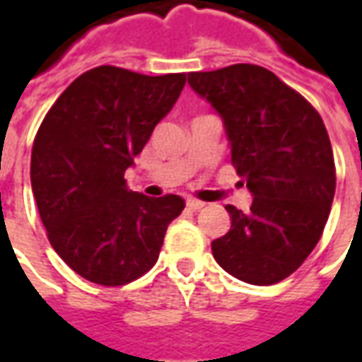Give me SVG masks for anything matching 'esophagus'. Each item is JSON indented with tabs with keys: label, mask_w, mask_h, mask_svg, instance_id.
Listing matches in <instances>:
<instances>
[{
	"label": "esophagus",
	"mask_w": 362,
	"mask_h": 362,
	"mask_svg": "<svg viewBox=\"0 0 362 362\" xmlns=\"http://www.w3.org/2000/svg\"><path fill=\"white\" fill-rule=\"evenodd\" d=\"M186 205H188L189 209H194V211H197V209H202L204 207V202H199V199H194V197H189L188 202H186Z\"/></svg>",
	"instance_id": "esophagus-1"
}]
</instances>
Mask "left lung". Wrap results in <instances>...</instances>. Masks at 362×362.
<instances>
[{
    "instance_id": "left-lung-1",
    "label": "left lung",
    "mask_w": 362,
    "mask_h": 362,
    "mask_svg": "<svg viewBox=\"0 0 362 362\" xmlns=\"http://www.w3.org/2000/svg\"><path fill=\"white\" fill-rule=\"evenodd\" d=\"M223 119L250 211L235 205L230 230L211 243L213 258L236 279L273 285L303 266L326 227L335 165L326 126L312 104L269 69L235 64L188 74Z\"/></svg>"
}]
</instances>
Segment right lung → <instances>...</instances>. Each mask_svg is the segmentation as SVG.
Listing matches in <instances>:
<instances>
[{
    "instance_id": "obj_1",
    "label": "right lung",
    "mask_w": 362,
    "mask_h": 362,
    "mask_svg": "<svg viewBox=\"0 0 362 362\" xmlns=\"http://www.w3.org/2000/svg\"><path fill=\"white\" fill-rule=\"evenodd\" d=\"M186 74H134L100 66L79 75L40 124L30 184L48 240L75 273L116 287L147 273L180 196L127 189L126 173L173 110Z\"/></svg>"
}]
</instances>
